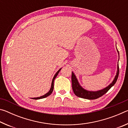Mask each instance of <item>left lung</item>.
<instances>
[{"instance_id":"8db88e82","label":"left lung","mask_w":128,"mask_h":128,"mask_svg":"<svg viewBox=\"0 0 128 128\" xmlns=\"http://www.w3.org/2000/svg\"><path fill=\"white\" fill-rule=\"evenodd\" d=\"M118 54L119 55L118 51L117 49ZM119 74V68H118V70H117L116 74L114 77V79L111 84L109 85L105 88H103L102 90H99L98 91H95V92H93V91H88L85 89L82 86L80 85L78 81L77 78L76 76L74 73L73 72H72V88L73 91L74 92V94L76 96L80 97V98H84V99H89V100H92V99H96L97 98H99L105 94L110 88H111L112 86H113L117 81V80L118 78Z\"/></svg>"}]
</instances>
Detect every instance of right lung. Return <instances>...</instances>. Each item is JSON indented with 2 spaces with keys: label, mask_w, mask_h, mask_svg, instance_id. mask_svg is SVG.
Wrapping results in <instances>:
<instances>
[{
  "label": "right lung",
  "mask_w": 128,
  "mask_h": 128,
  "mask_svg": "<svg viewBox=\"0 0 128 128\" xmlns=\"http://www.w3.org/2000/svg\"><path fill=\"white\" fill-rule=\"evenodd\" d=\"M61 69H62V68H60V69H59V70H58V72L56 73V74H55V76H54V77L53 79H52V81L51 88H50V89L49 92H47L46 94H45L44 95H42V96H40V97H36V98H32V99H43V98H46V97H47L48 96H49L50 95H51V94L53 90H54V80H55V78H56V77H57L58 73H59L60 70H61Z\"/></svg>",
  "instance_id": "obj_1"
}]
</instances>
